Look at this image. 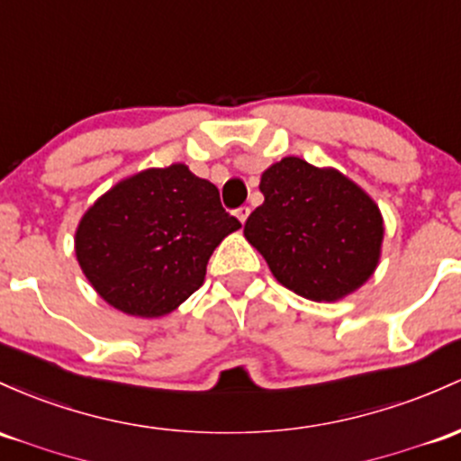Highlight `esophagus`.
<instances>
[{
	"mask_svg": "<svg viewBox=\"0 0 461 461\" xmlns=\"http://www.w3.org/2000/svg\"><path fill=\"white\" fill-rule=\"evenodd\" d=\"M236 219H239L240 222H245L247 219H249V207H247V205L239 207V210H236Z\"/></svg>",
	"mask_w": 461,
	"mask_h": 461,
	"instance_id": "obj_1",
	"label": "esophagus"
}]
</instances>
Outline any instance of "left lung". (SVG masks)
Masks as SVG:
<instances>
[{
	"label": "left lung",
	"instance_id": "obj_1",
	"mask_svg": "<svg viewBox=\"0 0 461 461\" xmlns=\"http://www.w3.org/2000/svg\"><path fill=\"white\" fill-rule=\"evenodd\" d=\"M265 203L245 222L276 280L312 302H337L372 277L385 227L378 205L335 168L285 157L260 176Z\"/></svg>",
	"mask_w": 461,
	"mask_h": 461
}]
</instances>
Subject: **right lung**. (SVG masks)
<instances>
[{
  "label": "right lung",
  "mask_w": 461,
  "mask_h": 461,
  "mask_svg": "<svg viewBox=\"0 0 461 461\" xmlns=\"http://www.w3.org/2000/svg\"><path fill=\"white\" fill-rule=\"evenodd\" d=\"M240 227L219 188L185 164L126 176L85 212L76 258L107 304L133 317H161L205 280L212 251Z\"/></svg>",
  "instance_id": "obj_1"
}]
</instances>
